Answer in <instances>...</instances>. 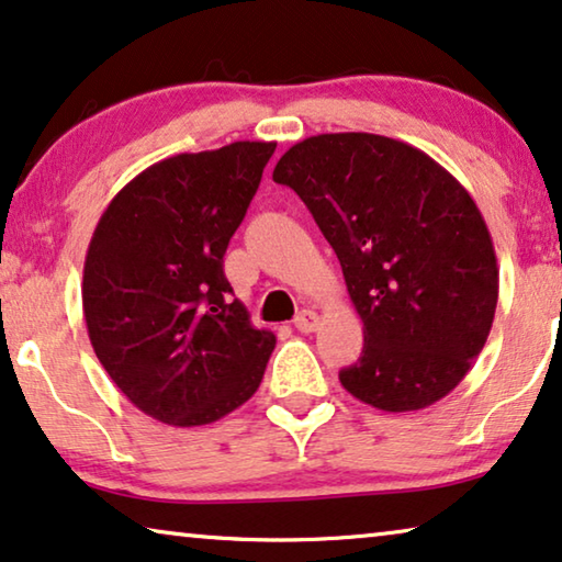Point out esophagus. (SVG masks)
Listing matches in <instances>:
<instances>
[{"mask_svg": "<svg viewBox=\"0 0 562 562\" xmlns=\"http://www.w3.org/2000/svg\"><path fill=\"white\" fill-rule=\"evenodd\" d=\"M317 325H321V315L315 310H300V315L295 317V328L300 333H313L317 330Z\"/></svg>", "mask_w": 562, "mask_h": 562, "instance_id": "1", "label": "esophagus"}]
</instances>
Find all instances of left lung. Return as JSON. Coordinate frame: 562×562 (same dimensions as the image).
Masks as SVG:
<instances>
[{
    "mask_svg": "<svg viewBox=\"0 0 562 562\" xmlns=\"http://www.w3.org/2000/svg\"><path fill=\"white\" fill-rule=\"evenodd\" d=\"M272 179L305 201L363 321L350 396L418 412L459 386L495 321L499 270L484 216L443 166L375 133H321L284 150Z\"/></svg>",
    "mask_w": 562,
    "mask_h": 562,
    "instance_id": "8db88e82",
    "label": "left lung"
}]
</instances>
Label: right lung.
<instances>
[{
    "mask_svg": "<svg viewBox=\"0 0 562 562\" xmlns=\"http://www.w3.org/2000/svg\"><path fill=\"white\" fill-rule=\"evenodd\" d=\"M274 146L234 140L164 158L100 216L82 267V315L98 361L156 422H220L262 383L278 338L232 297L224 252Z\"/></svg>",
    "mask_w": 562,
    "mask_h": 562,
    "instance_id": "obj_1",
    "label": "right lung"
}]
</instances>
